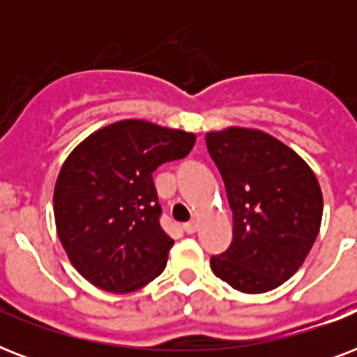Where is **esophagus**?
I'll return each instance as SVG.
<instances>
[{"instance_id":"esophagus-1","label":"esophagus","mask_w":357,"mask_h":357,"mask_svg":"<svg viewBox=\"0 0 357 357\" xmlns=\"http://www.w3.org/2000/svg\"><path fill=\"white\" fill-rule=\"evenodd\" d=\"M183 229L185 234H195L196 229H198V222H196V220H190V222L183 224Z\"/></svg>"}]
</instances>
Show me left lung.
I'll return each instance as SVG.
<instances>
[{
	"label": "left lung",
	"mask_w": 357,
	"mask_h": 357,
	"mask_svg": "<svg viewBox=\"0 0 357 357\" xmlns=\"http://www.w3.org/2000/svg\"><path fill=\"white\" fill-rule=\"evenodd\" d=\"M234 213V241L213 255L215 276L241 293H266L298 271L315 243L322 192L307 162L259 129L206 135Z\"/></svg>",
	"instance_id": "left-lung-1"
}]
</instances>
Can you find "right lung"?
I'll use <instances>...</instances> for the list:
<instances>
[{
    "mask_svg": "<svg viewBox=\"0 0 357 357\" xmlns=\"http://www.w3.org/2000/svg\"><path fill=\"white\" fill-rule=\"evenodd\" d=\"M196 135L122 120L86 137L64 161L53 192L57 234L81 276L133 293L165 271L174 241L162 231L153 176L189 155Z\"/></svg>",
    "mask_w": 357,
    "mask_h": 357,
    "instance_id": "obj_1",
    "label": "right lung"
}]
</instances>
